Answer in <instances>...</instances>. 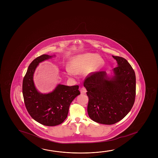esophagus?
Returning <instances> with one entry per match:
<instances>
[{"label":"esophagus","mask_w":158,"mask_h":158,"mask_svg":"<svg viewBox=\"0 0 158 158\" xmlns=\"http://www.w3.org/2000/svg\"><path fill=\"white\" fill-rule=\"evenodd\" d=\"M86 89L85 88H81L80 89V93L81 94H85L86 93Z\"/></svg>","instance_id":"34e87169"}]
</instances>
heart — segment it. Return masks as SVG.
<instances>
[{
	"instance_id": "obj_1",
	"label": "heart",
	"mask_w": 158,
	"mask_h": 158,
	"mask_svg": "<svg viewBox=\"0 0 158 158\" xmlns=\"http://www.w3.org/2000/svg\"><path fill=\"white\" fill-rule=\"evenodd\" d=\"M104 63V60L95 53H84L77 54L70 58L69 67L65 69V74L68 77H75L76 74L86 72L91 74L95 72Z\"/></svg>"
}]
</instances>
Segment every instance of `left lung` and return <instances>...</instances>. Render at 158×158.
Returning a JSON list of instances; mask_svg holds the SVG:
<instances>
[{"label": "left lung", "mask_w": 158, "mask_h": 158, "mask_svg": "<svg viewBox=\"0 0 158 158\" xmlns=\"http://www.w3.org/2000/svg\"><path fill=\"white\" fill-rule=\"evenodd\" d=\"M117 67L112 71L93 73L84 82L89 98L88 113L94 121L113 124L123 119L135 103L136 79L134 70L127 60L118 56Z\"/></svg>", "instance_id": "obj_1"}]
</instances>
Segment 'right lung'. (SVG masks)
Listing matches in <instances>:
<instances>
[{
  "label": "right lung",
  "instance_id": "obj_1",
  "mask_svg": "<svg viewBox=\"0 0 158 158\" xmlns=\"http://www.w3.org/2000/svg\"><path fill=\"white\" fill-rule=\"evenodd\" d=\"M55 57L43 54L31 63L23 82L24 102L31 117L47 126L61 124L67 117L71 102L80 94L79 86L58 84L52 92L41 93L37 90L34 81V74L40 63Z\"/></svg>",
  "mask_w": 158,
  "mask_h": 158
}]
</instances>
